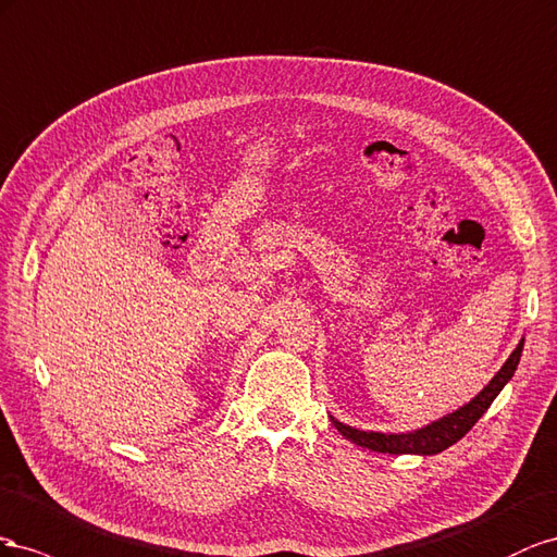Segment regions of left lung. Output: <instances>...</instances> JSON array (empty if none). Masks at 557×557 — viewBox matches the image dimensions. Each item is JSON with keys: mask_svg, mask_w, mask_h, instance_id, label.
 <instances>
[{"mask_svg": "<svg viewBox=\"0 0 557 557\" xmlns=\"http://www.w3.org/2000/svg\"><path fill=\"white\" fill-rule=\"evenodd\" d=\"M522 345H525V338H520L511 357L504 361V367L497 371V375L492 377L490 383L479 394H475L469 404L448 412V416H443L441 420H436L432 424H424V426L416 429V432H401V434L363 432V429L349 426L333 416H329V418H331L333 426H336L347 441H352V443H357V446L375 450V453H389V455H436V453H443L446 448H450L453 443L462 438L469 429L483 418V412L490 408V404L497 399V394L504 389L508 380L513 377L520 355H522Z\"/></svg>", "mask_w": 557, "mask_h": 557, "instance_id": "1", "label": "left lung"}]
</instances>
